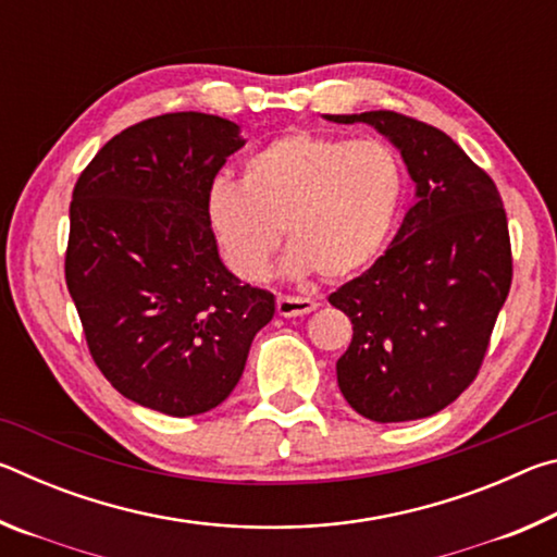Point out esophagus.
I'll use <instances>...</instances> for the list:
<instances>
[{
	"mask_svg": "<svg viewBox=\"0 0 557 557\" xmlns=\"http://www.w3.org/2000/svg\"><path fill=\"white\" fill-rule=\"evenodd\" d=\"M314 309H317V301L309 297H287V295L277 297L280 317H305L309 312H314Z\"/></svg>",
	"mask_w": 557,
	"mask_h": 557,
	"instance_id": "1",
	"label": "esophagus"
}]
</instances>
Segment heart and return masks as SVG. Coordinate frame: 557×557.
Returning a JSON list of instances; mask_svg holds the SVG:
<instances>
[{"label":"heart","mask_w":557,"mask_h":557,"mask_svg":"<svg viewBox=\"0 0 557 557\" xmlns=\"http://www.w3.org/2000/svg\"><path fill=\"white\" fill-rule=\"evenodd\" d=\"M408 176L381 139L292 129L243 162L240 184L215 182L206 201L223 260L245 282L270 277L282 231L295 275L348 280L381 256Z\"/></svg>","instance_id":"obj_1"}]
</instances>
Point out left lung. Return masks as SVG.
<instances>
[{"label":"left lung","instance_id":"left-lung-1","mask_svg":"<svg viewBox=\"0 0 557 557\" xmlns=\"http://www.w3.org/2000/svg\"><path fill=\"white\" fill-rule=\"evenodd\" d=\"M324 117L379 129L414 182V206L391 248L329 295L354 324L336 361L338 388L373 422L430 418L476 379L511 289L504 201L437 127L391 110Z\"/></svg>","mask_w":557,"mask_h":557}]
</instances>
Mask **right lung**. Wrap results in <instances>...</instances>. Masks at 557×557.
Returning <instances> with one entry per match:
<instances>
[{"label": "right lung", "mask_w": 557, "mask_h": 557, "mask_svg": "<svg viewBox=\"0 0 557 557\" xmlns=\"http://www.w3.org/2000/svg\"><path fill=\"white\" fill-rule=\"evenodd\" d=\"M240 127L169 112L122 129L73 188L65 285L102 375L132 403L172 418L209 412L238 385L268 289L221 262L209 191Z\"/></svg>", "instance_id": "right-lung-1"}]
</instances>
